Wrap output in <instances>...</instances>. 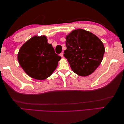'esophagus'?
<instances>
[{"label": "esophagus", "mask_w": 124, "mask_h": 124, "mask_svg": "<svg viewBox=\"0 0 124 124\" xmlns=\"http://www.w3.org/2000/svg\"><path fill=\"white\" fill-rule=\"evenodd\" d=\"M59 55H60V56H61L62 57H63V53H61V54H59Z\"/></svg>", "instance_id": "1"}]
</instances>
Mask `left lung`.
Masks as SVG:
<instances>
[{"mask_svg":"<svg viewBox=\"0 0 124 124\" xmlns=\"http://www.w3.org/2000/svg\"><path fill=\"white\" fill-rule=\"evenodd\" d=\"M66 39L67 49L63 56L73 72L83 77L94 72L102 62L105 52L101 41L82 29L74 30Z\"/></svg>","mask_w":124,"mask_h":124,"instance_id":"left-lung-1","label":"left lung"}]
</instances>
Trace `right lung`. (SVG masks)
Masks as SVG:
<instances>
[{"label": "right lung", "instance_id": "1", "mask_svg": "<svg viewBox=\"0 0 124 124\" xmlns=\"http://www.w3.org/2000/svg\"><path fill=\"white\" fill-rule=\"evenodd\" d=\"M18 61L29 77L39 80L46 79L58 66L61 58L55 53L51 44L44 36H34L22 46Z\"/></svg>", "mask_w": 124, "mask_h": 124}]
</instances>
